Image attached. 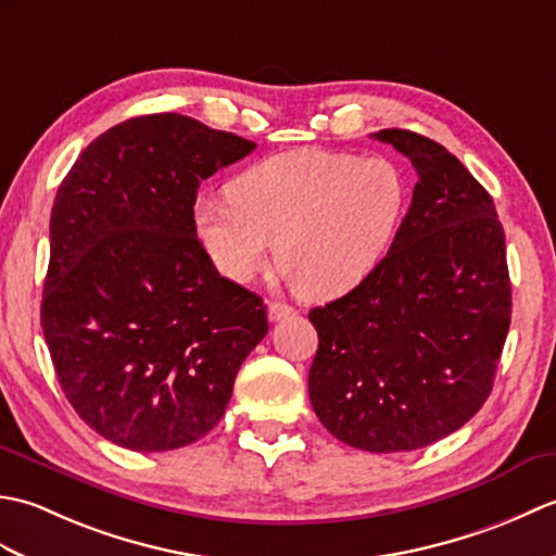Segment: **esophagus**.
<instances>
[{"label": "esophagus", "mask_w": 556, "mask_h": 556, "mask_svg": "<svg viewBox=\"0 0 556 556\" xmlns=\"http://www.w3.org/2000/svg\"><path fill=\"white\" fill-rule=\"evenodd\" d=\"M267 313H269V320H271V323L287 320V317L296 315V311H293L291 305H287V303H279V301H271V303L267 305Z\"/></svg>", "instance_id": "obj_1"}]
</instances>
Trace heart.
Segmentation results:
<instances>
[{"label":"heart","instance_id":"heart-1","mask_svg":"<svg viewBox=\"0 0 556 556\" xmlns=\"http://www.w3.org/2000/svg\"><path fill=\"white\" fill-rule=\"evenodd\" d=\"M229 200L198 198V239L224 277L248 285L277 263L301 296L337 299L380 265L406 207V186L387 160L344 152H281L248 167Z\"/></svg>","mask_w":556,"mask_h":556}]
</instances>
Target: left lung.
Returning <instances> with one entry per match:
<instances>
[{"label": "left lung", "instance_id": "1", "mask_svg": "<svg viewBox=\"0 0 556 556\" xmlns=\"http://www.w3.org/2000/svg\"><path fill=\"white\" fill-rule=\"evenodd\" d=\"M394 146L418 174L389 253L308 320L315 416L372 454L413 452L456 432L485 404L511 325L504 229L490 193L452 152L404 128Z\"/></svg>", "mask_w": 556, "mask_h": 556}]
</instances>
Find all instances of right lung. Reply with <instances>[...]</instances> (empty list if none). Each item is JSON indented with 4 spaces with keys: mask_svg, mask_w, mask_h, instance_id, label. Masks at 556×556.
<instances>
[{
    "mask_svg": "<svg viewBox=\"0 0 556 556\" xmlns=\"http://www.w3.org/2000/svg\"><path fill=\"white\" fill-rule=\"evenodd\" d=\"M253 150L191 116H136L59 186L40 323L68 404L104 440L198 442L267 334L263 299L219 277L193 224L200 181Z\"/></svg>",
    "mask_w": 556,
    "mask_h": 556,
    "instance_id": "add662e5",
    "label": "right lung"
}]
</instances>
